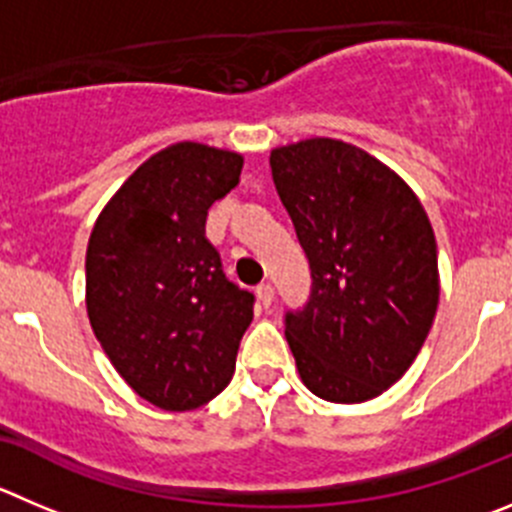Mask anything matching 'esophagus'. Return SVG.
I'll use <instances>...</instances> for the list:
<instances>
[{
	"instance_id": "obj_1",
	"label": "esophagus",
	"mask_w": 512,
	"mask_h": 512,
	"mask_svg": "<svg viewBox=\"0 0 512 512\" xmlns=\"http://www.w3.org/2000/svg\"><path fill=\"white\" fill-rule=\"evenodd\" d=\"M257 300H260L262 308H270L272 300H275V288H272L270 283L260 285V288H257Z\"/></svg>"
}]
</instances>
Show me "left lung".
Returning a JSON list of instances; mask_svg holds the SVG:
<instances>
[{
  "instance_id": "1",
  "label": "left lung",
  "mask_w": 512,
  "mask_h": 512,
  "mask_svg": "<svg viewBox=\"0 0 512 512\" xmlns=\"http://www.w3.org/2000/svg\"><path fill=\"white\" fill-rule=\"evenodd\" d=\"M270 169L313 278L305 308L285 315L300 379L336 404L376 399L407 374L437 313L427 212L396 171L338 138L272 148Z\"/></svg>"
}]
</instances>
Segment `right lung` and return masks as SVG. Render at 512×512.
<instances>
[{"mask_svg": "<svg viewBox=\"0 0 512 512\" xmlns=\"http://www.w3.org/2000/svg\"><path fill=\"white\" fill-rule=\"evenodd\" d=\"M245 159L181 141L143 161L105 204L85 252V308L126 384L154 407L189 412L229 384L252 293L229 283L204 234L207 209Z\"/></svg>", "mask_w": 512, "mask_h": 512, "instance_id": "add662e5", "label": "right lung"}]
</instances>
